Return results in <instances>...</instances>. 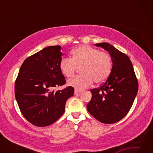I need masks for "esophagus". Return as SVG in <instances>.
I'll list each match as a JSON object with an SVG mask.
<instances>
[{
	"mask_svg": "<svg viewBox=\"0 0 153 153\" xmlns=\"http://www.w3.org/2000/svg\"><path fill=\"white\" fill-rule=\"evenodd\" d=\"M80 92H81V90H77V89L74 90V94H79Z\"/></svg>",
	"mask_w": 153,
	"mask_h": 153,
	"instance_id": "34e87169",
	"label": "esophagus"
}]
</instances>
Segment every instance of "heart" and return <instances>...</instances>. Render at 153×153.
Returning <instances> with one entry per match:
<instances>
[{
    "label": "heart",
    "instance_id": "obj_1",
    "mask_svg": "<svg viewBox=\"0 0 153 153\" xmlns=\"http://www.w3.org/2000/svg\"><path fill=\"white\" fill-rule=\"evenodd\" d=\"M71 58H63L59 63L61 74L66 77L74 76L77 68L82 75L70 79L69 86L82 90L91 86L94 81L101 84L106 81L112 71V57L107 52L100 51L89 45H82L71 51Z\"/></svg>",
    "mask_w": 153,
    "mask_h": 153
}]
</instances>
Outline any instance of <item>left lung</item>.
Listing matches in <instances>:
<instances>
[{"label":"left lung","mask_w":153,"mask_h":153,"mask_svg":"<svg viewBox=\"0 0 153 153\" xmlns=\"http://www.w3.org/2000/svg\"><path fill=\"white\" fill-rule=\"evenodd\" d=\"M108 51L112 57L110 76L98 88L90 90L92 98L88 112L103 123L117 122L130 109L138 90V83L132 64L126 54L107 42L95 44Z\"/></svg>","instance_id":"8db88e82"}]
</instances>
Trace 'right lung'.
<instances>
[{"label":"right lung","mask_w":153,"mask_h":153,"mask_svg":"<svg viewBox=\"0 0 153 153\" xmlns=\"http://www.w3.org/2000/svg\"><path fill=\"white\" fill-rule=\"evenodd\" d=\"M60 46H51L27 57L15 80V96L24 117L38 127L50 126L65 112L67 100L74 88L63 86L65 79L59 69L63 53Z\"/></svg>","instance_id":"add662e5"}]
</instances>
